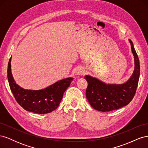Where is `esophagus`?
I'll list each match as a JSON object with an SVG mask.
<instances>
[{
    "label": "esophagus",
    "mask_w": 148,
    "mask_h": 148,
    "mask_svg": "<svg viewBox=\"0 0 148 148\" xmlns=\"http://www.w3.org/2000/svg\"><path fill=\"white\" fill-rule=\"evenodd\" d=\"M84 73V70L82 68V67H79V68H78L76 70V74H77L78 75H82Z\"/></svg>",
    "instance_id": "1"
}]
</instances>
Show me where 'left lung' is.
I'll return each mask as SVG.
<instances>
[{
  "label": "left lung",
  "instance_id": "obj_1",
  "mask_svg": "<svg viewBox=\"0 0 148 148\" xmlns=\"http://www.w3.org/2000/svg\"><path fill=\"white\" fill-rule=\"evenodd\" d=\"M131 48L135 57V70L127 82L122 84H106L97 78L86 75L84 77L88 82L86 97L94 109L101 112L119 109L128 105L135 95L140 75V60L133 44Z\"/></svg>",
  "mask_w": 148,
  "mask_h": 148
}]
</instances>
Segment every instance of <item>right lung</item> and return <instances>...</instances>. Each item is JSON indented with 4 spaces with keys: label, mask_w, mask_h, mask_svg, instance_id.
Masks as SVG:
<instances>
[{
    "label": "right lung",
    "mask_w": 148,
    "mask_h": 148,
    "mask_svg": "<svg viewBox=\"0 0 148 148\" xmlns=\"http://www.w3.org/2000/svg\"><path fill=\"white\" fill-rule=\"evenodd\" d=\"M10 62L11 57L8 64V81L11 91L18 104L26 110L39 114L50 113L56 110L73 78L63 79L41 90L24 89L16 84L13 79Z\"/></svg>",
    "instance_id": "add662e5"
}]
</instances>
